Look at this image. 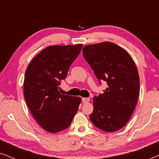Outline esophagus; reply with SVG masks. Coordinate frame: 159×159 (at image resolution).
I'll list each match as a JSON object with an SVG mask.
<instances>
[{
	"label": "esophagus",
	"mask_w": 159,
	"mask_h": 159,
	"mask_svg": "<svg viewBox=\"0 0 159 159\" xmlns=\"http://www.w3.org/2000/svg\"><path fill=\"white\" fill-rule=\"evenodd\" d=\"M82 101L84 103H88V102L90 101V98H82Z\"/></svg>",
	"instance_id": "1"
}]
</instances>
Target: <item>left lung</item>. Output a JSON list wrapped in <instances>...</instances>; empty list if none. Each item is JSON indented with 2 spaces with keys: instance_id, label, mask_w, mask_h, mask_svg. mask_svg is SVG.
Instances as JSON below:
<instances>
[{
  "instance_id": "obj_1",
  "label": "left lung",
  "mask_w": 159,
  "mask_h": 159,
  "mask_svg": "<svg viewBox=\"0 0 159 159\" xmlns=\"http://www.w3.org/2000/svg\"><path fill=\"white\" fill-rule=\"evenodd\" d=\"M82 53L99 81L108 84L103 93L93 98L90 120L103 131H117L129 120L138 102L140 78L136 65L131 56L114 43L86 45Z\"/></svg>"
}]
</instances>
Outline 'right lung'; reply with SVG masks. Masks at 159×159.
<instances>
[{
	"mask_svg": "<svg viewBox=\"0 0 159 159\" xmlns=\"http://www.w3.org/2000/svg\"><path fill=\"white\" fill-rule=\"evenodd\" d=\"M82 48V44L47 47L34 58L26 70V103L37 122L51 133L68 128L81 103L80 97L62 95L58 90Z\"/></svg>",
	"mask_w": 159,
	"mask_h": 159,
	"instance_id": "right-lung-1",
	"label": "right lung"
}]
</instances>
